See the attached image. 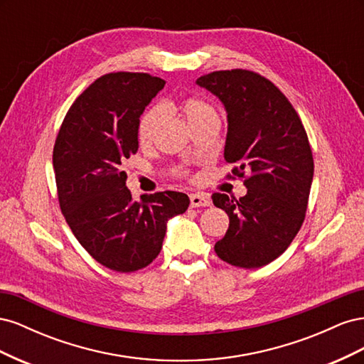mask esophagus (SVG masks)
Masks as SVG:
<instances>
[{
    "label": "esophagus",
    "instance_id": "1",
    "mask_svg": "<svg viewBox=\"0 0 364 364\" xmlns=\"http://www.w3.org/2000/svg\"><path fill=\"white\" fill-rule=\"evenodd\" d=\"M190 205L191 208H199V206H209L211 205V200H209V197L200 193H196V194H190Z\"/></svg>",
    "mask_w": 364,
    "mask_h": 364
}]
</instances>
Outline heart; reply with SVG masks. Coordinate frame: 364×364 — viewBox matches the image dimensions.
I'll list each match as a JSON object with an SVG mask.
<instances>
[{"instance_id":"b5f03b06","label":"heart","mask_w":364,"mask_h":364,"mask_svg":"<svg viewBox=\"0 0 364 364\" xmlns=\"http://www.w3.org/2000/svg\"><path fill=\"white\" fill-rule=\"evenodd\" d=\"M171 106L185 118L191 130L206 123H211V121H218V114L214 105L202 97H185L174 102ZM165 107L168 109V106ZM162 123L164 112L159 106H153L141 115L138 121V142L142 147H147L155 141Z\"/></svg>"}]
</instances>
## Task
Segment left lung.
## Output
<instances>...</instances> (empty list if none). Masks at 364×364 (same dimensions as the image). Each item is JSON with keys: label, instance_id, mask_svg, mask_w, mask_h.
<instances>
[{"label": "left lung", "instance_id": "8db88e82", "mask_svg": "<svg viewBox=\"0 0 364 364\" xmlns=\"http://www.w3.org/2000/svg\"><path fill=\"white\" fill-rule=\"evenodd\" d=\"M197 85L225 105V159L235 164L229 178L245 179L247 188L238 200L213 194L229 217L214 250L230 266L262 267L282 255L305 220L314 173L306 132L289 98L258 73L214 71Z\"/></svg>", "mask_w": 364, "mask_h": 364}]
</instances>
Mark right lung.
Here are the masks:
<instances>
[{"mask_svg":"<svg viewBox=\"0 0 364 364\" xmlns=\"http://www.w3.org/2000/svg\"><path fill=\"white\" fill-rule=\"evenodd\" d=\"M165 80L146 73H109L75 98L53 149L62 214L74 237L105 267L130 273L162 249L167 222L186 211L178 191L132 200L126 159L138 150V121Z\"/></svg>","mask_w":364,"mask_h":364,"instance_id":"right-lung-1","label":"right lung"}]
</instances>
